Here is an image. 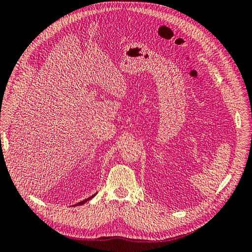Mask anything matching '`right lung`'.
Here are the masks:
<instances>
[{
  "instance_id": "add662e5",
  "label": "right lung",
  "mask_w": 252,
  "mask_h": 252,
  "mask_svg": "<svg viewBox=\"0 0 252 252\" xmlns=\"http://www.w3.org/2000/svg\"><path fill=\"white\" fill-rule=\"evenodd\" d=\"M96 195V193H94V195H91V196H89V197H87V199H85V200H83V201H81V202H79V203H77V204H74L73 206H80V205H83V204H85L87 201H89V200H91L93 199L94 196H95Z\"/></svg>"
}]
</instances>
